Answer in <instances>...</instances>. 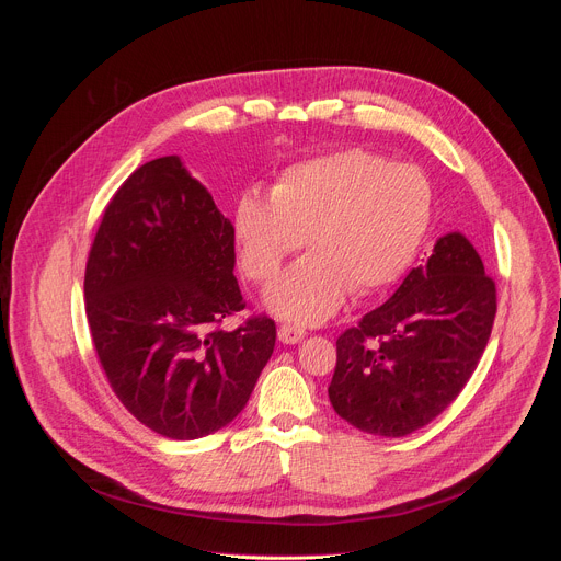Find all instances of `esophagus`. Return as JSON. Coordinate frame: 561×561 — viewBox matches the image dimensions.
<instances>
[{"instance_id":"1","label":"esophagus","mask_w":561,"mask_h":561,"mask_svg":"<svg viewBox=\"0 0 561 561\" xmlns=\"http://www.w3.org/2000/svg\"><path fill=\"white\" fill-rule=\"evenodd\" d=\"M305 330L300 325H290V322H286V325L279 328V341L286 343V345H293V343H300L305 339Z\"/></svg>"}]
</instances>
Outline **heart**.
Listing matches in <instances>:
<instances>
[{
    "label": "heart",
    "instance_id": "1",
    "mask_svg": "<svg viewBox=\"0 0 561 561\" xmlns=\"http://www.w3.org/2000/svg\"><path fill=\"white\" fill-rule=\"evenodd\" d=\"M434 193L414 163L339 150L284 168L268 197L248 188L231 209L243 273L268 284L305 241L298 261L265 293L282 318L320 322L345 300L393 284L414 261L432 220Z\"/></svg>",
    "mask_w": 561,
    "mask_h": 561
}]
</instances>
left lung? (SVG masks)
Here are the masks:
<instances>
[{
	"mask_svg": "<svg viewBox=\"0 0 561 561\" xmlns=\"http://www.w3.org/2000/svg\"><path fill=\"white\" fill-rule=\"evenodd\" d=\"M495 282L459 231L336 341V414L377 436L425 427L466 387L491 336Z\"/></svg>",
	"mask_w": 561,
	"mask_h": 561,
	"instance_id": "obj_1",
	"label": "left lung"
}]
</instances>
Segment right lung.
Returning <instances> with one entry per match:
<instances>
[{"instance_id": "obj_1", "label": "right lung", "mask_w": 561, "mask_h": 561, "mask_svg": "<svg viewBox=\"0 0 561 561\" xmlns=\"http://www.w3.org/2000/svg\"><path fill=\"white\" fill-rule=\"evenodd\" d=\"M231 222L180 157L140 165L104 209L85 263V316L113 393L152 432L191 440L229 425L277 330L245 309Z\"/></svg>"}]
</instances>
